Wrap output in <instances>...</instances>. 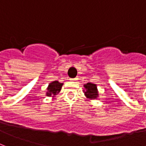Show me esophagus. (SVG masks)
<instances>
[{
	"instance_id": "34e87169",
	"label": "esophagus",
	"mask_w": 146,
	"mask_h": 146,
	"mask_svg": "<svg viewBox=\"0 0 146 146\" xmlns=\"http://www.w3.org/2000/svg\"><path fill=\"white\" fill-rule=\"evenodd\" d=\"M78 79V78H75V79H70V80L72 81V82H74V81H76Z\"/></svg>"
}]
</instances>
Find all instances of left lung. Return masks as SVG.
<instances>
[{
  "instance_id": "1",
  "label": "left lung",
  "mask_w": 146,
  "mask_h": 146,
  "mask_svg": "<svg viewBox=\"0 0 146 146\" xmlns=\"http://www.w3.org/2000/svg\"><path fill=\"white\" fill-rule=\"evenodd\" d=\"M84 88L85 90H84L83 91H84V95L86 96L88 99L90 100H96L99 97V92H98L96 84H93L91 82H88L84 84Z\"/></svg>"
}]
</instances>
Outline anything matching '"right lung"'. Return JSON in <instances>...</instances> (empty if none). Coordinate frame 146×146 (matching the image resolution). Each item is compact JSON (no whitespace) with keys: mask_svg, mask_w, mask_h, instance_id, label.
I'll return each mask as SVG.
<instances>
[{"mask_svg":"<svg viewBox=\"0 0 146 146\" xmlns=\"http://www.w3.org/2000/svg\"><path fill=\"white\" fill-rule=\"evenodd\" d=\"M62 85H63V83L59 82L58 81H54V82L50 83L47 88H46L47 91L46 93V96L54 97L56 95H57L61 91Z\"/></svg>","mask_w":146,"mask_h":146,"instance_id":"1","label":"right lung"}]
</instances>
